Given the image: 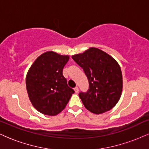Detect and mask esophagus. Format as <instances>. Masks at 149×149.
<instances>
[{
    "label": "esophagus",
    "instance_id": "obj_1",
    "mask_svg": "<svg viewBox=\"0 0 149 149\" xmlns=\"http://www.w3.org/2000/svg\"><path fill=\"white\" fill-rule=\"evenodd\" d=\"M74 91H75V92H76V93H78V87H76V88H74Z\"/></svg>",
    "mask_w": 149,
    "mask_h": 149
}]
</instances>
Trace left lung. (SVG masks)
<instances>
[{
    "label": "left lung",
    "mask_w": 149,
    "mask_h": 149,
    "mask_svg": "<svg viewBox=\"0 0 149 149\" xmlns=\"http://www.w3.org/2000/svg\"><path fill=\"white\" fill-rule=\"evenodd\" d=\"M72 59L83 68L89 81L88 91L79 93L85 107L93 113L101 114L115 107L123 89L122 72L117 61L95 47L75 54Z\"/></svg>",
    "instance_id": "obj_1"
}]
</instances>
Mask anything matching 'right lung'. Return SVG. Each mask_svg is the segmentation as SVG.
Instances as JSON below:
<instances>
[{
  "instance_id": "right-lung-1",
  "label": "right lung",
  "mask_w": 149,
  "mask_h": 149,
  "mask_svg": "<svg viewBox=\"0 0 149 149\" xmlns=\"http://www.w3.org/2000/svg\"><path fill=\"white\" fill-rule=\"evenodd\" d=\"M69 59L67 55L52 51L45 52L37 58L27 73L26 85L29 100L45 115L59 113L74 93L62 73Z\"/></svg>"
}]
</instances>
